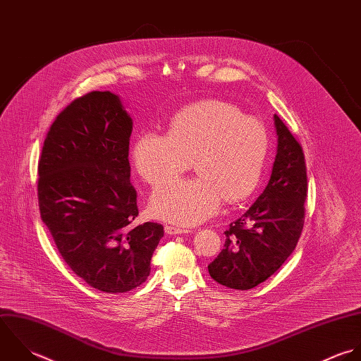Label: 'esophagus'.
Instances as JSON below:
<instances>
[{
  "label": "esophagus",
  "mask_w": 361,
  "mask_h": 361,
  "mask_svg": "<svg viewBox=\"0 0 361 361\" xmlns=\"http://www.w3.org/2000/svg\"><path fill=\"white\" fill-rule=\"evenodd\" d=\"M165 233L168 235H179V234H189L190 230L188 228H180V227H175V226H165Z\"/></svg>",
  "instance_id": "obj_1"
}]
</instances>
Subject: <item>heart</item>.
Returning a JSON list of instances; mask_svg holds the SVG:
<instances>
[{
    "label": "heart",
    "mask_w": 361,
    "mask_h": 361,
    "mask_svg": "<svg viewBox=\"0 0 361 361\" xmlns=\"http://www.w3.org/2000/svg\"><path fill=\"white\" fill-rule=\"evenodd\" d=\"M266 126L223 101H204L180 111L168 134L144 131L133 147L138 175L151 186L187 170L198 176L154 190L151 214L179 226H196L214 216L226 199L246 200L257 189L269 154Z\"/></svg>",
    "instance_id": "obj_1"
}]
</instances>
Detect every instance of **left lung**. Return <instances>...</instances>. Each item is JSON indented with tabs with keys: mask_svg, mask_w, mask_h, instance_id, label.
<instances>
[{
	"mask_svg": "<svg viewBox=\"0 0 361 361\" xmlns=\"http://www.w3.org/2000/svg\"><path fill=\"white\" fill-rule=\"evenodd\" d=\"M271 175L256 202L231 223L220 255L209 264L220 284L250 290L267 280L295 249L304 226L307 171L302 148L277 115Z\"/></svg>",
	"mask_w": 361,
	"mask_h": 361,
	"instance_id": "1",
	"label": "left lung"
}]
</instances>
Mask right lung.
Returning a JSON list of instances; mask_svg holds the SVG:
<instances>
[{"label":"right lung","mask_w":361,"mask_h":361,"mask_svg":"<svg viewBox=\"0 0 361 361\" xmlns=\"http://www.w3.org/2000/svg\"><path fill=\"white\" fill-rule=\"evenodd\" d=\"M131 130L118 95L90 92L51 124L37 171L40 216L60 255L91 287L111 294L147 280L164 237L161 224H133L138 209L130 183Z\"/></svg>","instance_id":"1"}]
</instances>
